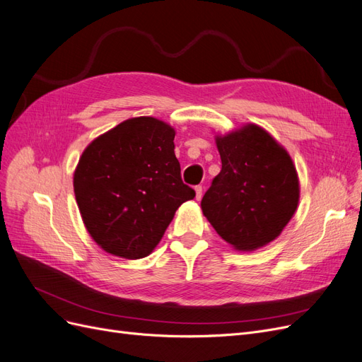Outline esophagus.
Returning <instances> with one entry per match:
<instances>
[{
    "label": "esophagus",
    "instance_id": "34e87169",
    "mask_svg": "<svg viewBox=\"0 0 362 362\" xmlns=\"http://www.w3.org/2000/svg\"><path fill=\"white\" fill-rule=\"evenodd\" d=\"M194 191H195V200H202V197H203V188H202V186H195Z\"/></svg>",
    "mask_w": 362,
    "mask_h": 362
}]
</instances>
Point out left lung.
Instances as JSON below:
<instances>
[{
	"instance_id": "left-lung-1",
	"label": "left lung",
	"mask_w": 362,
	"mask_h": 362,
	"mask_svg": "<svg viewBox=\"0 0 362 362\" xmlns=\"http://www.w3.org/2000/svg\"><path fill=\"white\" fill-rule=\"evenodd\" d=\"M215 143L223 168L203 197V215L230 247L255 251L281 235L296 212V167L259 124L215 135Z\"/></svg>"
}]
</instances>
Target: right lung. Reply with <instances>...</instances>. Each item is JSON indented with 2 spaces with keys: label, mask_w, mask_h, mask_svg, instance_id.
Returning a JSON list of instances; mask_svg holds the SVG:
<instances>
[{
  "label": "right lung",
  "mask_w": 362,
  "mask_h": 362,
  "mask_svg": "<svg viewBox=\"0 0 362 362\" xmlns=\"http://www.w3.org/2000/svg\"><path fill=\"white\" fill-rule=\"evenodd\" d=\"M176 131L155 117H132L86 147L74 191L91 239L108 254L136 260L156 248L177 209L195 192L180 177Z\"/></svg>",
  "instance_id": "right-lung-1"
}]
</instances>
